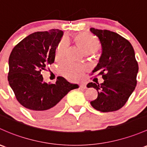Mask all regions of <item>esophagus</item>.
<instances>
[{"label": "esophagus", "instance_id": "esophagus-1", "mask_svg": "<svg viewBox=\"0 0 147 147\" xmlns=\"http://www.w3.org/2000/svg\"><path fill=\"white\" fill-rule=\"evenodd\" d=\"M79 86H80V87L82 88V89H86V84H84V83H80V84H79Z\"/></svg>", "mask_w": 147, "mask_h": 147}]
</instances>
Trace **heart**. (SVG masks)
Wrapping results in <instances>:
<instances>
[{"label": "heart", "mask_w": 147, "mask_h": 147, "mask_svg": "<svg viewBox=\"0 0 147 147\" xmlns=\"http://www.w3.org/2000/svg\"><path fill=\"white\" fill-rule=\"evenodd\" d=\"M75 40L78 45L86 54L94 53L99 48L100 42L93 34L89 32H83L75 36ZM69 46V41L67 38H63L58 44L55 50V58L62 59ZM60 72L69 80H77L83 72L84 66L82 64H77L72 62L65 61L59 66Z\"/></svg>", "instance_id": "heart-1"}]
</instances>
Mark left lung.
I'll use <instances>...</instances> for the list:
<instances>
[{"label":"left lung","mask_w":147,"mask_h":147,"mask_svg":"<svg viewBox=\"0 0 147 147\" xmlns=\"http://www.w3.org/2000/svg\"><path fill=\"white\" fill-rule=\"evenodd\" d=\"M98 37L102 46L99 63L93 70L104 80L101 84L89 82L87 87H94L98 96L90 102L96 110L112 112L121 109L127 101L137 85L138 63L135 51L128 40L107 29L91 28Z\"/></svg>","instance_id":"left-lung-1"}]
</instances>
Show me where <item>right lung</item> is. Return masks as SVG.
Here are the masks:
<instances>
[{
	"instance_id": "obj_1",
	"label": "right lung",
	"mask_w": 147,
	"mask_h": 147,
	"mask_svg": "<svg viewBox=\"0 0 147 147\" xmlns=\"http://www.w3.org/2000/svg\"><path fill=\"white\" fill-rule=\"evenodd\" d=\"M63 32L56 29L31 34L18 43L9 57V84L18 102L37 117L53 115L61 109L63 97L79 87L63 77L45 82L41 72L55 61Z\"/></svg>"
}]
</instances>
